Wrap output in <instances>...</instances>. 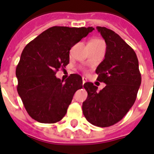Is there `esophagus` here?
<instances>
[{
    "label": "esophagus",
    "instance_id": "1",
    "mask_svg": "<svg viewBox=\"0 0 154 154\" xmlns=\"http://www.w3.org/2000/svg\"><path fill=\"white\" fill-rule=\"evenodd\" d=\"M85 82H86V79H85V77H82V84H83V85L85 84Z\"/></svg>",
    "mask_w": 154,
    "mask_h": 154
}]
</instances>
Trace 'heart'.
Returning a JSON list of instances; mask_svg holds the SVG:
<instances>
[{
  "instance_id": "b5f03b06",
  "label": "heart",
  "mask_w": 154,
  "mask_h": 154,
  "mask_svg": "<svg viewBox=\"0 0 154 154\" xmlns=\"http://www.w3.org/2000/svg\"><path fill=\"white\" fill-rule=\"evenodd\" d=\"M88 44H91V45H100V44H104L103 41L98 39V38H93L88 43Z\"/></svg>"
}]
</instances>
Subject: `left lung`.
Segmentation results:
<instances>
[{"label":"left lung","instance_id":"8db88e82","mask_svg":"<svg viewBox=\"0 0 154 154\" xmlns=\"http://www.w3.org/2000/svg\"><path fill=\"white\" fill-rule=\"evenodd\" d=\"M106 44L105 59L97 67V80L106 86L99 92L91 82L84 84L88 93L82 111L88 122L106 128L120 121L137 98L141 83L134 50L113 30L97 26Z\"/></svg>","mask_w":154,"mask_h":154}]
</instances>
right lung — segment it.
Listing matches in <instances>:
<instances>
[{
	"label": "right lung",
	"instance_id": "right-lung-1",
	"mask_svg": "<svg viewBox=\"0 0 154 154\" xmlns=\"http://www.w3.org/2000/svg\"><path fill=\"white\" fill-rule=\"evenodd\" d=\"M94 30L91 27L52 26L30 41L16 68L17 90L29 116L43 124L63 119L82 78L71 74L65 82L55 76L69 63L72 46Z\"/></svg>",
	"mask_w": 154,
	"mask_h": 154
}]
</instances>
